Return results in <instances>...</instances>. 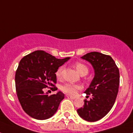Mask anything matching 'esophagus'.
I'll list each match as a JSON object with an SVG mask.
<instances>
[{
    "instance_id": "obj_1",
    "label": "esophagus",
    "mask_w": 133,
    "mask_h": 133,
    "mask_svg": "<svg viewBox=\"0 0 133 133\" xmlns=\"http://www.w3.org/2000/svg\"><path fill=\"white\" fill-rule=\"evenodd\" d=\"M66 97L69 98H70V99H72V100H74L76 98V97H73V96H71V95H66Z\"/></svg>"
}]
</instances>
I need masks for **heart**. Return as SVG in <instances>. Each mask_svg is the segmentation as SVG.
<instances>
[{
    "label": "heart",
    "instance_id": "obj_1",
    "mask_svg": "<svg viewBox=\"0 0 133 133\" xmlns=\"http://www.w3.org/2000/svg\"><path fill=\"white\" fill-rule=\"evenodd\" d=\"M75 68L77 69V72L82 76L86 75L89 72V68L87 66L82 63H75ZM62 70L63 68L59 67L55 72V75L57 78H60L61 77V74H62ZM61 90L64 92V93L67 94L69 95H75L77 93L78 90L83 89V87L81 84H70V83H65L63 85L61 86Z\"/></svg>",
    "mask_w": 133,
    "mask_h": 133
}]
</instances>
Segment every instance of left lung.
Masks as SVG:
<instances>
[{
    "instance_id": "8db88e82",
    "label": "left lung",
    "mask_w": 133,
    "mask_h": 133,
    "mask_svg": "<svg viewBox=\"0 0 133 133\" xmlns=\"http://www.w3.org/2000/svg\"><path fill=\"white\" fill-rule=\"evenodd\" d=\"M81 58L89 61L95 70V77L84 91L90 101L77 110L80 117L89 122L97 121L106 116L115 104L118 91L120 74L112 57L98 52L86 54Z\"/></svg>"
}]
</instances>
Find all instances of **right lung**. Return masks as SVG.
I'll use <instances>...</instances> for the list:
<instances>
[{"mask_svg": "<svg viewBox=\"0 0 133 133\" xmlns=\"http://www.w3.org/2000/svg\"><path fill=\"white\" fill-rule=\"evenodd\" d=\"M70 57L58 59L44 50H36L20 61L15 74L17 97L24 112L38 120H45L56 112L64 95L44 94L43 89L54 87L57 90L56 70Z\"/></svg>", "mask_w": 133, "mask_h": 133, "instance_id": "add662e5", "label": "right lung"}]
</instances>
